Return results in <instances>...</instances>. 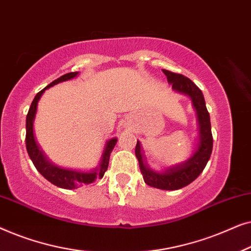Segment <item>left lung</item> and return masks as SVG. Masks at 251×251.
<instances>
[{
    "label": "left lung",
    "instance_id": "left-lung-1",
    "mask_svg": "<svg viewBox=\"0 0 251 251\" xmlns=\"http://www.w3.org/2000/svg\"><path fill=\"white\" fill-rule=\"evenodd\" d=\"M162 72L166 74L168 83L173 84L174 91L187 96L191 99L192 106L197 113L199 126L197 147L193 154L184 162L163 168L162 170H154L147 164L139 140H137L135 154L138 159L139 169L143 175L144 181L149 186L160 188V190L175 191L187 186L188 184L197 179L199 175L207 166L212 152L211 125L210 116L205 107L204 97L200 89L184 75L173 73L167 70H162Z\"/></svg>",
    "mask_w": 251,
    "mask_h": 251
}]
</instances>
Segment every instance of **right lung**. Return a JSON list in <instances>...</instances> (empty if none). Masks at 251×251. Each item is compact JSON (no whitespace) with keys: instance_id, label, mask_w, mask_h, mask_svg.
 I'll return each mask as SVG.
<instances>
[{"instance_id":"1","label":"right lung","mask_w":251,"mask_h":251,"mask_svg":"<svg viewBox=\"0 0 251 251\" xmlns=\"http://www.w3.org/2000/svg\"><path fill=\"white\" fill-rule=\"evenodd\" d=\"M78 74H80L78 72L65 74L59 78H57V80L51 82L48 87L43 89V90H41L32 101V105H30L28 114H27L26 118V149L30 160L33 161L34 166H35L37 171H39L47 180H49L51 184L56 185L58 187L65 188V190H75V188L80 187L81 185L91 184L94 183L97 178H102L108 168L109 156H111L112 151L115 147L116 143H118V138H116V137H113V138L108 139L105 144L104 151H102L100 161H99L98 166L94 168V169L87 171L57 166L56 163H53L52 161L48 159L43 151L41 150L39 144L36 143L35 136H34V120H35L37 111V104H39V100L41 97H42L44 91H46L47 89L53 87V85L61 83V82L73 80L74 77L78 76Z\"/></svg>"}]
</instances>
